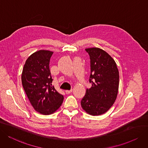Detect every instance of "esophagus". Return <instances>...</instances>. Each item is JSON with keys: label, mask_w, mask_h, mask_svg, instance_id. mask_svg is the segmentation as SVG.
Segmentation results:
<instances>
[{"label": "esophagus", "mask_w": 148, "mask_h": 148, "mask_svg": "<svg viewBox=\"0 0 148 148\" xmlns=\"http://www.w3.org/2000/svg\"><path fill=\"white\" fill-rule=\"evenodd\" d=\"M72 89H71V90H66V94H69V93H70L71 92H72Z\"/></svg>", "instance_id": "1"}]
</instances>
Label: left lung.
I'll use <instances>...</instances> for the list:
<instances>
[{
  "instance_id": "1",
  "label": "left lung",
  "mask_w": 148,
  "mask_h": 148,
  "mask_svg": "<svg viewBox=\"0 0 148 148\" xmlns=\"http://www.w3.org/2000/svg\"><path fill=\"white\" fill-rule=\"evenodd\" d=\"M90 56V88L81 101V107L91 115L106 113L114 104L119 86V72L115 61L99 48L86 49Z\"/></svg>"
}]
</instances>
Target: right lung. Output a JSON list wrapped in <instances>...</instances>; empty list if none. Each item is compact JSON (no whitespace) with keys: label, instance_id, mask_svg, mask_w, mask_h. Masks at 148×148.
I'll return each mask as SVG.
<instances>
[{"label":"right lung","instance_id":"1","mask_svg":"<svg viewBox=\"0 0 148 148\" xmlns=\"http://www.w3.org/2000/svg\"><path fill=\"white\" fill-rule=\"evenodd\" d=\"M53 52L39 50L27 60L22 73V84L34 110L43 115H50L61 106L64 97L53 86L49 68Z\"/></svg>","mask_w":148,"mask_h":148}]
</instances>
